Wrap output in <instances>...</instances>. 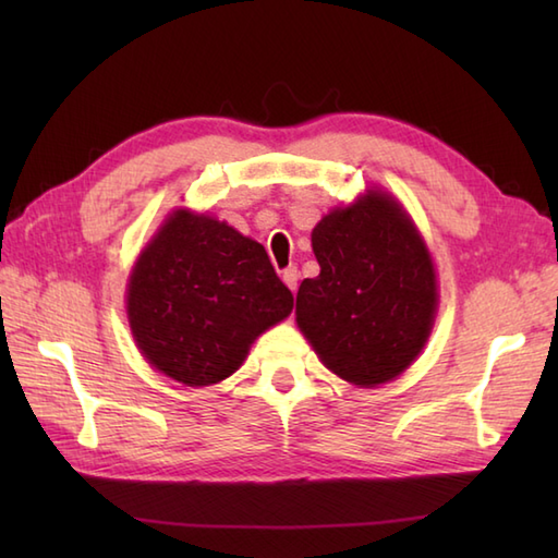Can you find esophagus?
Returning a JSON list of instances; mask_svg holds the SVG:
<instances>
[{
	"label": "esophagus",
	"mask_w": 558,
	"mask_h": 558,
	"mask_svg": "<svg viewBox=\"0 0 558 558\" xmlns=\"http://www.w3.org/2000/svg\"><path fill=\"white\" fill-rule=\"evenodd\" d=\"M298 280H300L298 266H288L286 270H282V282H286L290 290H298Z\"/></svg>",
	"instance_id": "34e87169"
}]
</instances>
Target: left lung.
<instances>
[{
    "label": "left lung",
    "instance_id": "left-lung-1",
    "mask_svg": "<svg viewBox=\"0 0 558 558\" xmlns=\"http://www.w3.org/2000/svg\"><path fill=\"white\" fill-rule=\"evenodd\" d=\"M322 272L304 278L298 324L316 354L354 386L396 378L417 357L434 324V264L393 198L369 192L316 225Z\"/></svg>",
    "mask_w": 558,
    "mask_h": 558
}]
</instances>
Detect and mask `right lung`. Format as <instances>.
<instances>
[{
  "label": "right lung",
  "instance_id": "add662e5",
  "mask_svg": "<svg viewBox=\"0 0 558 558\" xmlns=\"http://www.w3.org/2000/svg\"><path fill=\"white\" fill-rule=\"evenodd\" d=\"M126 304L136 345L158 372L210 386L236 372L294 298L258 242L228 222L177 210L141 254Z\"/></svg>",
  "mask_w": 558,
  "mask_h": 558
}]
</instances>
